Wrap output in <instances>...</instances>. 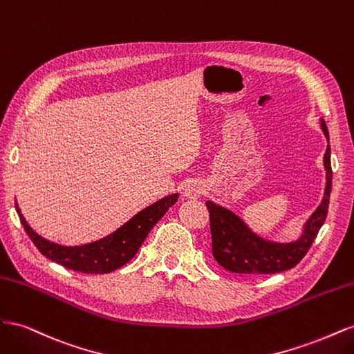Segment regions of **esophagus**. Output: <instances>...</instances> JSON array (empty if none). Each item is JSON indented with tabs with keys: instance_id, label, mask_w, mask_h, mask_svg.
Returning a JSON list of instances; mask_svg holds the SVG:
<instances>
[{
	"instance_id": "1",
	"label": "esophagus",
	"mask_w": 354,
	"mask_h": 354,
	"mask_svg": "<svg viewBox=\"0 0 354 354\" xmlns=\"http://www.w3.org/2000/svg\"><path fill=\"white\" fill-rule=\"evenodd\" d=\"M203 195V185L199 181H192L185 189V196L187 199H198Z\"/></svg>"
}]
</instances>
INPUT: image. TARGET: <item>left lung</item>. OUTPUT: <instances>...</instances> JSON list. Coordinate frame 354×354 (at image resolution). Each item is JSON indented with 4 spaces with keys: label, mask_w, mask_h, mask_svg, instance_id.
Returning <instances> with one entry per match:
<instances>
[{
    "label": "left lung",
    "mask_w": 354,
    "mask_h": 354,
    "mask_svg": "<svg viewBox=\"0 0 354 354\" xmlns=\"http://www.w3.org/2000/svg\"><path fill=\"white\" fill-rule=\"evenodd\" d=\"M322 128L329 140L325 121H322ZM324 159L326 168L325 196L319 208L307 221L301 239H298L297 242L274 243L264 241L254 234L236 214L208 201L207 208L209 212L212 255L216 261L226 270L242 274L279 273L292 269L301 261L308 252L310 246L313 245L320 227L324 226L329 208L332 187L329 145Z\"/></svg>",
    "instance_id": "8db88e82"
}]
</instances>
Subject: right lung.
<instances>
[{"label":"right lung","instance_id":"obj_1","mask_svg":"<svg viewBox=\"0 0 354 354\" xmlns=\"http://www.w3.org/2000/svg\"><path fill=\"white\" fill-rule=\"evenodd\" d=\"M178 199V194L165 196L155 202L153 205L145 208L134 216L122 227L111 233L100 241L81 246H62L41 238L29 227L16 203L20 223L25 227L28 236L38 251L46 255L48 260L55 261L69 270L81 273H111L125 266L137 254L149 232L162 218L169 207H173Z\"/></svg>","mask_w":354,"mask_h":354}]
</instances>
